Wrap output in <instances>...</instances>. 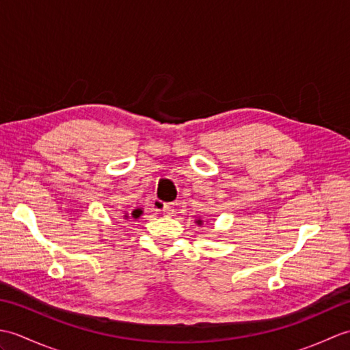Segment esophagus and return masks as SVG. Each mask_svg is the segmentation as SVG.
I'll return each instance as SVG.
<instances>
[{
	"instance_id": "1",
	"label": "esophagus",
	"mask_w": 350,
	"mask_h": 350,
	"mask_svg": "<svg viewBox=\"0 0 350 350\" xmlns=\"http://www.w3.org/2000/svg\"><path fill=\"white\" fill-rule=\"evenodd\" d=\"M156 211L158 212H161V213H163V215H173L174 213V206L173 204H165V203H158V206H156Z\"/></svg>"
}]
</instances>
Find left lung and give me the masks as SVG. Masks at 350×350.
Wrapping results in <instances>:
<instances>
[{
  "label": "left lung",
  "instance_id": "1",
  "mask_svg": "<svg viewBox=\"0 0 350 350\" xmlns=\"http://www.w3.org/2000/svg\"><path fill=\"white\" fill-rule=\"evenodd\" d=\"M197 224H198V226H200V224H202V219H198V221H197Z\"/></svg>",
  "mask_w": 350,
  "mask_h": 350
}]
</instances>
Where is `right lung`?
I'll return each mask as SVG.
<instances>
[{
	"label": "right lung",
	"mask_w": 350,
	"mask_h": 350,
	"mask_svg": "<svg viewBox=\"0 0 350 350\" xmlns=\"http://www.w3.org/2000/svg\"><path fill=\"white\" fill-rule=\"evenodd\" d=\"M141 213H143V211H141V209H135V211L132 212V217H133V218H138Z\"/></svg>",
	"instance_id": "1"
}]
</instances>
